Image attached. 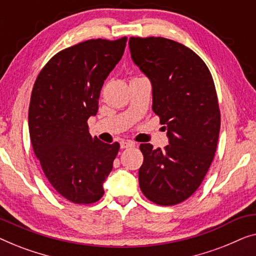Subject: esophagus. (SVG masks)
<instances>
[{
    "mask_svg": "<svg viewBox=\"0 0 256 256\" xmlns=\"http://www.w3.org/2000/svg\"><path fill=\"white\" fill-rule=\"evenodd\" d=\"M130 147H134V142H128V140L120 142V148H130Z\"/></svg>",
    "mask_w": 256,
    "mask_h": 256,
    "instance_id": "34e87169",
    "label": "esophagus"
}]
</instances>
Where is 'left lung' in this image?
<instances>
[{
    "mask_svg": "<svg viewBox=\"0 0 256 256\" xmlns=\"http://www.w3.org/2000/svg\"><path fill=\"white\" fill-rule=\"evenodd\" d=\"M128 46L152 84V109L169 142L164 150L140 145V189L156 204H178L198 189L217 150L220 111L214 78L204 61L178 42L131 37Z\"/></svg>",
    "mask_w": 256,
    "mask_h": 256,
    "instance_id": "left-lung-1",
    "label": "left lung"
}]
</instances>
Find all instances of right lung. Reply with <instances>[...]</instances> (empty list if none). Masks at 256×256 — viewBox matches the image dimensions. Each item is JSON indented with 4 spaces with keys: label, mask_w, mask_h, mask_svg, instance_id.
I'll return each instance as SVG.
<instances>
[{
    "label": "right lung",
    "mask_w": 256,
    "mask_h": 256,
    "mask_svg": "<svg viewBox=\"0 0 256 256\" xmlns=\"http://www.w3.org/2000/svg\"><path fill=\"white\" fill-rule=\"evenodd\" d=\"M126 37L90 39L52 58L39 73L28 106L34 152L56 192L75 204L104 195L120 144L92 138L88 118L98 110L104 80L123 56Z\"/></svg>",
    "instance_id": "obj_1"
}]
</instances>
